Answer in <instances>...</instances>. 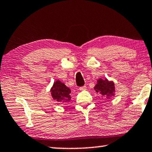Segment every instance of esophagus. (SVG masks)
<instances>
[{"instance_id": "1", "label": "esophagus", "mask_w": 152, "mask_h": 152, "mask_svg": "<svg viewBox=\"0 0 152 152\" xmlns=\"http://www.w3.org/2000/svg\"><path fill=\"white\" fill-rule=\"evenodd\" d=\"M86 89V86H81V87L80 88V91H85Z\"/></svg>"}]
</instances>
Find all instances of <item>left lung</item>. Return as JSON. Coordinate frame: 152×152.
Here are the masks:
<instances>
[{"instance_id": "obj_1", "label": "left lung", "mask_w": 152, "mask_h": 152, "mask_svg": "<svg viewBox=\"0 0 152 152\" xmlns=\"http://www.w3.org/2000/svg\"><path fill=\"white\" fill-rule=\"evenodd\" d=\"M94 89L102 97L107 99L115 94H114L115 92L114 83L113 81L107 80L106 78H105L104 80H102V78L99 79L97 83L94 87Z\"/></svg>"}]
</instances>
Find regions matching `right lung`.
Here are the masks:
<instances>
[{
    "instance_id": "1",
    "label": "right lung",
    "mask_w": 152,
    "mask_h": 152,
    "mask_svg": "<svg viewBox=\"0 0 152 152\" xmlns=\"http://www.w3.org/2000/svg\"><path fill=\"white\" fill-rule=\"evenodd\" d=\"M71 92V89L58 80L55 81L50 88L52 98L59 103L69 102L71 99V96L70 95Z\"/></svg>"
}]
</instances>
